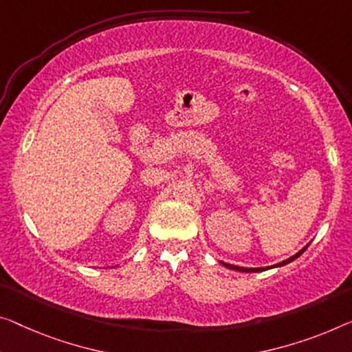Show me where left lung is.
Wrapping results in <instances>:
<instances>
[{"instance_id": "1", "label": "left lung", "mask_w": 352, "mask_h": 352, "mask_svg": "<svg viewBox=\"0 0 352 352\" xmlns=\"http://www.w3.org/2000/svg\"><path fill=\"white\" fill-rule=\"evenodd\" d=\"M305 250H307V246H305V248H303V250L298 251L297 254H294L292 258L286 259V261H283V262H280V264H276V265H274V267H281V265H286V264H289V262H292L294 259H297L298 256H300V254H302L303 251H305ZM223 264H224V262H223ZM224 265H226L228 269H232V270H237V272H248V274H250V272H264V270H267V269H272V267H261V269H245V267H237V265H230V264H224Z\"/></svg>"}]
</instances>
